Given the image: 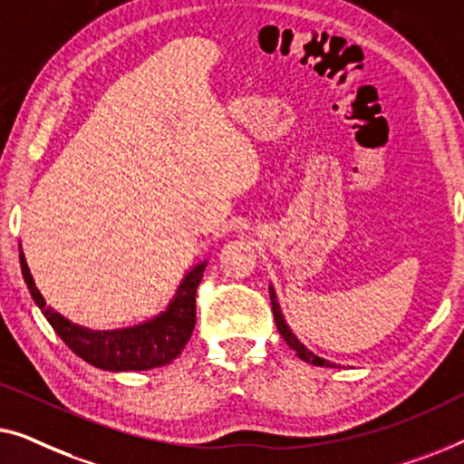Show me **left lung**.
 I'll use <instances>...</instances> for the list:
<instances>
[{"label":"left lung","instance_id":"8db88e82","mask_svg":"<svg viewBox=\"0 0 464 464\" xmlns=\"http://www.w3.org/2000/svg\"><path fill=\"white\" fill-rule=\"evenodd\" d=\"M269 295H271L273 317H276L277 330H279V334L284 336V341L288 343V347H290V349H295V351H296V355L300 357V360L306 362V363H313V365H332L330 362H325V360H322V357H317L315 353H311L309 349L303 347V344L298 343V338H296L295 334H292L290 328H288V325H285V322H284V315H282V311H279V304H277V298H276V292H273V288H271Z\"/></svg>","mask_w":464,"mask_h":464}]
</instances>
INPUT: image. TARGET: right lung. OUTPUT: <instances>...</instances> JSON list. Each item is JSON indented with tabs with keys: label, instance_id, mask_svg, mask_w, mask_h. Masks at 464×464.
<instances>
[{
	"label": "right lung",
	"instance_id": "right-lung-1",
	"mask_svg": "<svg viewBox=\"0 0 464 464\" xmlns=\"http://www.w3.org/2000/svg\"><path fill=\"white\" fill-rule=\"evenodd\" d=\"M21 269L35 304L42 309L44 317L48 319L56 334L63 338L64 344L75 355H80L83 362L92 363L101 370L126 372L158 368V365H166L182 353L195 328V295H198V285L204 277L206 265L195 266L182 279L179 295L169 303L168 311L161 313L158 319L136 325V328L113 332H92L80 328V325L58 315L56 311L48 309L44 296L35 288L23 252Z\"/></svg>",
	"mask_w": 464,
	"mask_h": 464
}]
</instances>
